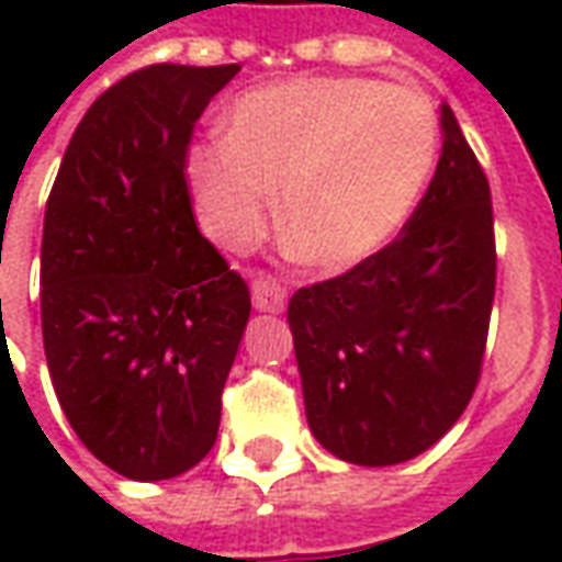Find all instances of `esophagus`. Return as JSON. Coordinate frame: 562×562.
<instances>
[{
  "mask_svg": "<svg viewBox=\"0 0 562 562\" xmlns=\"http://www.w3.org/2000/svg\"><path fill=\"white\" fill-rule=\"evenodd\" d=\"M285 301H289V292L277 277H258L252 282V304L256 310H265V313H282L285 310Z\"/></svg>",
  "mask_w": 562,
  "mask_h": 562,
  "instance_id": "obj_1",
  "label": "esophagus"
}]
</instances>
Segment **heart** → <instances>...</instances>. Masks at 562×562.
<instances>
[{
    "label": "heart",
    "instance_id": "heart-1",
    "mask_svg": "<svg viewBox=\"0 0 562 562\" xmlns=\"http://www.w3.org/2000/svg\"><path fill=\"white\" fill-rule=\"evenodd\" d=\"M422 92L367 78H297L246 92L228 135L189 149L186 177L204 232L246 249L282 234L297 261L346 270L376 256L413 216L436 161Z\"/></svg>",
    "mask_w": 562,
    "mask_h": 562
}]
</instances>
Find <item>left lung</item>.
Here are the masks:
<instances>
[{"mask_svg":"<svg viewBox=\"0 0 562 562\" xmlns=\"http://www.w3.org/2000/svg\"><path fill=\"white\" fill-rule=\"evenodd\" d=\"M442 128L434 180L397 240L289 301L310 430L358 467L427 451L482 376L496 292L494 204L448 104Z\"/></svg>","mask_w":562,"mask_h":562,"instance_id":"8db88e82","label":"left lung"}]
</instances>
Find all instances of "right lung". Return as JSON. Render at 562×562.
<instances>
[{
    "label": "right lung",
    "mask_w": 562,
    "mask_h": 562,
    "mask_svg": "<svg viewBox=\"0 0 562 562\" xmlns=\"http://www.w3.org/2000/svg\"><path fill=\"white\" fill-rule=\"evenodd\" d=\"M232 66L138 68L92 102L47 198L42 334L71 430L135 482L192 470L220 434L249 285L198 232L186 159Z\"/></svg>",
    "instance_id": "right-lung-1"
}]
</instances>
